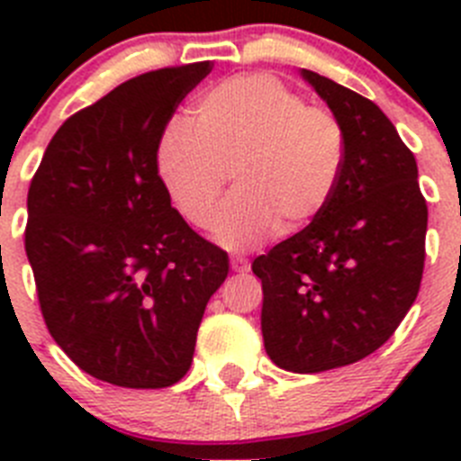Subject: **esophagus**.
Here are the masks:
<instances>
[{
	"instance_id": "34e87169",
	"label": "esophagus",
	"mask_w": 461,
	"mask_h": 461,
	"mask_svg": "<svg viewBox=\"0 0 461 461\" xmlns=\"http://www.w3.org/2000/svg\"><path fill=\"white\" fill-rule=\"evenodd\" d=\"M230 267L235 272H247L249 270V260L242 258V256H230Z\"/></svg>"
}]
</instances>
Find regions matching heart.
Here are the masks:
<instances>
[{"label":"heart","mask_w":461,"mask_h":461,"mask_svg":"<svg viewBox=\"0 0 461 461\" xmlns=\"http://www.w3.org/2000/svg\"><path fill=\"white\" fill-rule=\"evenodd\" d=\"M346 161L344 126L267 73L235 76L203 94L194 124L173 122L158 142V173L186 221L205 228L233 170L235 191L214 221L228 249L276 228L295 235L328 207Z\"/></svg>","instance_id":"heart-1"}]
</instances>
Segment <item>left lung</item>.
Returning <instances> with one entry per match:
<instances>
[{
  "label": "left lung",
  "instance_id": "obj_1",
  "mask_svg": "<svg viewBox=\"0 0 461 461\" xmlns=\"http://www.w3.org/2000/svg\"><path fill=\"white\" fill-rule=\"evenodd\" d=\"M341 122L346 161L328 207L251 263L260 330L276 367L319 374L367 357L418 297L427 203L418 164L374 101L300 71Z\"/></svg>",
  "mask_w": 461,
  "mask_h": 461
}]
</instances>
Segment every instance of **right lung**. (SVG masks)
<instances>
[{"mask_svg":"<svg viewBox=\"0 0 461 461\" xmlns=\"http://www.w3.org/2000/svg\"><path fill=\"white\" fill-rule=\"evenodd\" d=\"M207 62L126 80L68 117L27 194L24 251L52 339L89 376L168 388L194 360L228 254L170 205L157 152Z\"/></svg>","mask_w":461,"mask_h":461,"instance_id":"right-lung-1","label":"right lung"}]
</instances>
